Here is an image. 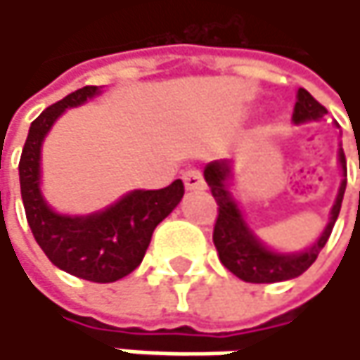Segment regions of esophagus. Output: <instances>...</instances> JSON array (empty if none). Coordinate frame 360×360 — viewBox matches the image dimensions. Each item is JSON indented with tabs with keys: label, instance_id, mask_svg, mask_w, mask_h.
Returning <instances> with one entry per match:
<instances>
[{
	"label": "esophagus",
	"instance_id": "obj_1",
	"mask_svg": "<svg viewBox=\"0 0 360 360\" xmlns=\"http://www.w3.org/2000/svg\"><path fill=\"white\" fill-rule=\"evenodd\" d=\"M183 183H185L187 189H204V185H206L200 169H187L183 173Z\"/></svg>",
	"mask_w": 360,
	"mask_h": 360
}]
</instances>
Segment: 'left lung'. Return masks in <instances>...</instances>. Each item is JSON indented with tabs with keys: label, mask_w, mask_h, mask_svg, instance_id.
<instances>
[{
	"label": "left lung",
	"mask_w": 360,
	"mask_h": 360,
	"mask_svg": "<svg viewBox=\"0 0 360 360\" xmlns=\"http://www.w3.org/2000/svg\"><path fill=\"white\" fill-rule=\"evenodd\" d=\"M327 114L325 106H321L307 89H298V102L294 106V122H304V120H317ZM340 165L346 177V156L340 150ZM227 177H229V165L227 162H210L204 169V179L210 185V193L217 202V221H214V231H212V242L217 246L221 262L240 279L248 283H275V281H285L302 275L319 256L327 244L331 229L335 225V219L342 208V198L346 189V179L342 181L335 204L331 208V219L317 240L313 248L300 254H275L266 250L248 229L244 223L238 204L233 202L231 193L227 191Z\"/></svg>",
	"instance_id": "8db88e82"
}]
</instances>
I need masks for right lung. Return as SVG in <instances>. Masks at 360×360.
I'll use <instances>...</instances> for the list:
<instances>
[{
    "label": "right lung",
    "mask_w": 360,
    "mask_h": 360,
    "mask_svg": "<svg viewBox=\"0 0 360 360\" xmlns=\"http://www.w3.org/2000/svg\"><path fill=\"white\" fill-rule=\"evenodd\" d=\"M96 94L98 87L87 85L43 110L31 122L18 171L27 221L45 256L75 277L112 283L139 266L156 225L173 212L185 187L177 179L165 189H137L89 217H62L45 204L39 191L41 141L64 110Z\"/></svg>",
    "instance_id": "obj_1"
}]
</instances>
